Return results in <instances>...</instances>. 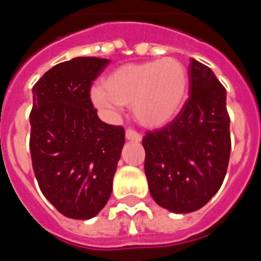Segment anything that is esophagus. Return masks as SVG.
<instances>
[{"instance_id":"1","label":"esophagus","mask_w":261,"mask_h":261,"mask_svg":"<svg viewBox=\"0 0 261 261\" xmlns=\"http://www.w3.org/2000/svg\"><path fill=\"white\" fill-rule=\"evenodd\" d=\"M125 137H126V140H130V141H141L142 136L140 135L138 132H136L135 129L129 128V129H126Z\"/></svg>"}]
</instances>
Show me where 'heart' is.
I'll return each mask as SVG.
<instances>
[{
  "mask_svg": "<svg viewBox=\"0 0 261 261\" xmlns=\"http://www.w3.org/2000/svg\"><path fill=\"white\" fill-rule=\"evenodd\" d=\"M188 85L186 68L172 57L126 64L111 73L102 87L93 90L99 107L133 108L141 125L158 128L171 121L183 103Z\"/></svg>",
  "mask_w": 261,
  "mask_h": 261,
  "instance_id": "obj_1",
  "label": "heart"
}]
</instances>
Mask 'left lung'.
I'll return each instance as SVG.
<instances>
[{"label":"left lung","instance_id":"8db88e82","mask_svg":"<svg viewBox=\"0 0 261 261\" xmlns=\"http://www.w3.org/2000/svg\"><path fill=\"white\" fill-rule=\"evenodd\" d=\"M190 96L171 123L142 138L151 197L174 213L202 208L222 186L231 138L226 89L195 59L188 66Z\"/></svg>","mask_w":261,"mask_h":261}]
</instances>
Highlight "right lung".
Here are the masks:
<instances>
[{
	"instance_id": "1",
	"label": "right lung",
	"mask_w": 261,
	"mask_h": 261,
	"mask_svg": "<svg viewBox=\"0 0 261 261\" xmlns=\"http://www.w3.org/2000/svg\"><path fill=\"white\" fill-rule=\"evenodd\" d=\"M110 64L75 57L32 87L30 153L40 191L61 214L89 220L105 208L125 141L121 125L98 117L90 91Z\"/></svg>"
}]
</instances>
